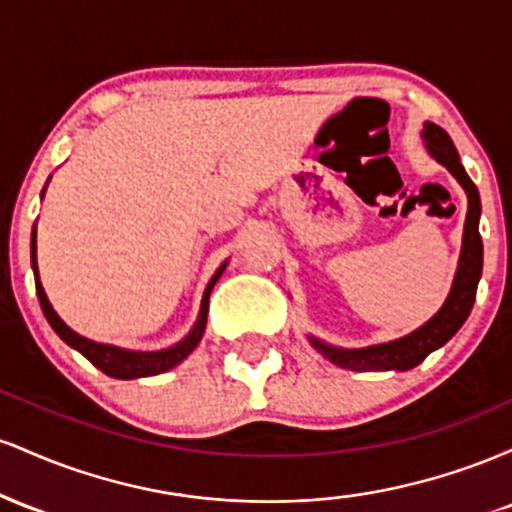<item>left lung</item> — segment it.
<instances>
[{
    "label": "left lung",
    "mask_w": 512,
    "mask_h": 512,
    "mask_svg": "<svg viewBox=\"0 0 512 512\" xmlns=\"http://www.w3.org/2000/svg\"><path fill=\"white\" fill-rule=\"evenodd\" d=\"M424 139L428 146V154L436 161L443 163L445 168L460 180L469 199L467 209V221H464V238H462V255H460V267H457L455 284L445 301L443 308L438 310V315L431 322H426L421 330L411 332L409 337L397 339V342L370 346V349H358V351H344V349H332V346L310 339L317 349L322 351L332 363L337 366L349 368V370H409L419 366L424 358L436 351L438 346H443L448 339L464 325L469 313H472L474 298H477V286L481 279V267H484V245H481L479 236V216H481V199L479 190L474 185L472 178L464 173L460 156H457L455 144H452L450 134L443 127L426 122L424 127Z\"/></svg>",
    "instance_id": "obj_1"
}]
</instances>
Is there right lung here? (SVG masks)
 Masks as SVG:
<instances>
[{"label": "right lung", "instance_id": "right-lung-1", "mask_svg": "<svg viewBox=\"0 0 512 512\" xmlns=\"http://www.w3.org/2000/svg\"><path fill=\"white\" fill-rule=\"evenodd\" d=\"M31 262H33V272H35V293H38V301H40V308H43L45 317H48L50 327L55 330L60 337L67 342L72 349L81 351L88 361L93 363L96 368H101L105 375H110V378H122V380H132V378H144V375H156V373H163V370H170L173 366H178L182 358H187L192 354V349L199 344V339H202L204 334V325H207V313H209V293L214 289L216 279H219L223 267L219 272L214 274V279L209 281L207 291H204V301H202V310H199V320L195 325V330L187 334L185 339H182L180 344H175L173 349H166V351H154V354H139V351H125V349H117V346H110V344H96L91 342V339L81 337V334H76L69 330L67 325L57 317L55 310H52V305L48 301V296H45L43 286H40L38 281V267H35V231H33V240H31Z\"/></svg>", "mask_w": 512, "mask_h": 512}]
</instances>
